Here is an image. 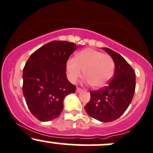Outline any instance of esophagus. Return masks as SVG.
Instances as JSON below:
<instances>
[{
    "label": "esophagus",
    "mask_w": 153,
    "mask_h": 153,
    "mask_svg": "<svg viewBox=\"0 0 153 153\" xmlns=\"http://www.w3.org/2000/svg\"><path fill=\"white\" fill-rule=\"evenodd\" d=\"M82 91H83V89H81V88L77 87V89H76V92H78V93H79V92H82Z\"/></svg>",
    "instance_id": "esophagus-1"
}]
</instances>
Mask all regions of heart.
<instances>
[{
    "mask_svg": "<svg viewBox=\"0 0 153 153\" xmlns=\"http://www.w3.org/2000/svg\"><path fill=\"white\" fill-rule=\"evenodd\" d=\"M114 69L115 63L111 56L92 49L81 51L74 59H69L67 63L68 77L71 82L75 83L84 73L86 81L94 88L105 86L112 77Z\"/></svg>",
    "mask_w": 153,
    "mask_h": 153,
    "instance_id": "heart-1",
    "label": "heart"
}]
</instances>
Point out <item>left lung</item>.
<instances>
[{
  "label": "left lung",
  "instance_id": "left-lung-1",
  "mask_svg": "<svg viewBox=\"0 0 153 153\" xmlns=\"http://www.w3.org/2000/svg\"><path fill=\"white\" fill-rule=\"evenodd\" d=\"M102 49L113 60L115 73L109 85L100 90L90 91V101L84 109L95 119L111 122L121 117L130 104L135 93V75L121 55L108 48Z\"/></svg>",
  "mask_w": 153,
  "mask_h": 153
}]
</instances>
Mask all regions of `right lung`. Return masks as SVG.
Instances as JSON below:
<instances>
[{"label": "right lung", "mask_w": 153, "mask_h": 153, "mask_svg": "<svg viewBox=\"0 0 153 153\" xmlns=\"http://www.w3.org/2000/svg\"><path fill=\"white\" fill-rule=\"evenodd\" d=\"M78 48L74 43L53 41L31 55L23 70V93L31 113L41 121L58 118L64 99L76 86L67 78V61Z\"/></svg>", "instance_id": "obj_1"}]
</instances>
